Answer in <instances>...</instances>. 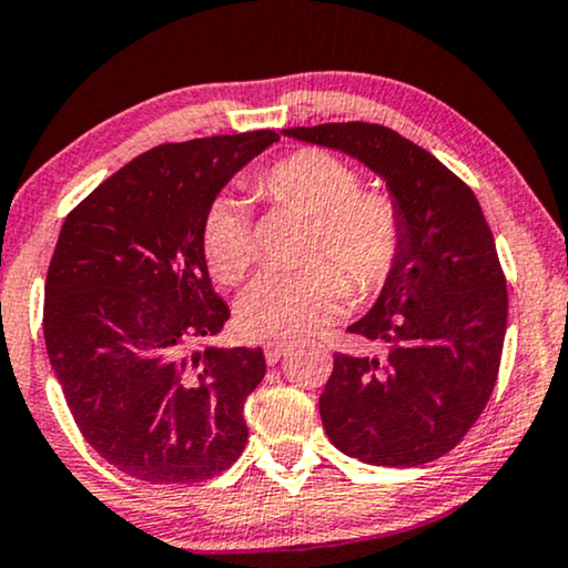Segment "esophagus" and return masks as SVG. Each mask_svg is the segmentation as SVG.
<instances>
[{"label": "esophagus", "instance_id": "esophagus-1", "mask_svg": "<svg viewBox=\"0 0 568 568\" xmlns=\"http://www.w3.org/2000/svg\"><path fill=\"white\" fill-rule=\"evenodd\" d=\"M285 351H291V343H283V341L264 343V358H267V364L280 362V358L285 356Z\"/></svg>", "mask_w": 568, "mask_h": 568}]
</instances>
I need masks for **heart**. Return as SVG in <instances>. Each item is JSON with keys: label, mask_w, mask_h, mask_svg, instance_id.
I'll return each instance as SVG.
<instances>
[{"label": "heart", "mask_w": 568, "mask_h": 568, "mask_svg": "<svg viewBox=\"0 0 568 568\" xmlns=\"http://www.w3.org/2000/svg\"><path fill=\"white\" fill-rule=\"evenodd\" d=\"M264 196L317 217L314 254L333 256L306 270H267L241 296V322L264 337H298L325 327L343 312L351 291L369 296L383 288L404 251V217L387 193L362 191V178L346 160L325 149H301L256 178ZM206 267L222 283H239L254 262L248 210L222 193L201 222ZM352 285L348 286L347 283Z\"/></svg>", "instance_id": "1"}]
</instances>
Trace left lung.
<instances>
[{
    "instance_id": "left-lung-1",
    "label": "left lung",
    "mask_w": 568,
    "mask_h": 568,
    "mask_svg": "<svg viewBox=\"0 0 568 568\" xmlns=\"http://www.w3.org/2000/svg\"><path fill=\"white\" fill-rule=\"evenodd\" d=\"M383 178L404 217L398 267L348 333L383 356L335 354L320 396L329 443L375 466L454 450L485 412L504 354L508 293L483 206L427 149L375 123L288 128Z\"/></svg>"
}]
</instances>
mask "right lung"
<instances>
[{"mask_svg": "<svg viewBox=\"0 0 568 568\" xmlns=\"http://www.w3.org/2000/svg\"><path fill=\"white\" fill-rule=\"evenodd\" d=\"M275 131L162 143L64 217L44 341L85 443L152 485H193L243 454L262 348H217L231 308L201 251L206 206Z\"/></svg>", "mask_w": 568, "mask_h": 568, "instance_id": "right-lung-1", "label": "right lung"}]
</instances>
